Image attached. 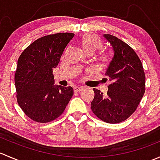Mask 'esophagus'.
Segmentation results:
<instances>
[{"instance_id": "1", "label": "esophagus", "mask_w": 160, "mask_h": 160, "mask_svg": "<svg viewBox=\"0 0 160 160\" xmlns=\"http://www.w3.org/2000/svg\"><path fill=\"white\" fill-rule=\"evenodd\" d=\"M83 87H81V86H76L74 87L73 88L74 91L75 92H80L81 91V90H83Z\"/></svg>"}]
</instances>
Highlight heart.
<instances>
[{
	"instance_id": "1",
	"label": "heart",
	"mask_w": 160,
	"mask_h": 160,
	"mask_svg": "<svg viewBox=\"0 0 160 160\" xmlns=\"http://www.w3.org/2000/svg\"><path fill=\"white\" fill-rule=\"evenodd\" d=\"M80 44L83 51L88 54H93L103 46L101 38L93 33H86L82 35L80 38ZM97 59L101 66H104L108 62V56L104 52L100 53L97 56Z\"/></svg>"
}]
</instances>
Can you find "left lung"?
I'll return each instance as SVG.
<instances>
[{
  "mask_svg": "<svg viewBox=\"0 0 160 160\" xmlns=\"http://www.w3.org/2000/svg\"><path fill=\"white\" fill-rule=\"evenodd\" d=\"M114 55L105 75L111 81L106 96L93 88L90 107L101 121L110 124L124 122L138 108L146 91V75L138 55L127 43L114 35H104Z\"/></svg>",
  "mask_w": 160,
  "mask_h": 160,
  "instance_id": "8db88e82",
  "label": "left lung"
}]
</instances>
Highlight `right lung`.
<instances>
[{
	"mask_svg": "<svg viewBox=\"0 0 160 160\" xmlns=\"http://www.w3.org/2000/svg\"><path fill=\"white\" fill-rule=\"evenodd\" d=\"M73 36L62 32L41 37L18 59L14 74L18 104L34 122L47 123L59 118L73 95L71 87L53 85L52 74Z\"/></svg>",
	"mask_w": 160,
	"mask_h": 160,
	"instance_id": "right-lung-1",
	"label": "right lung"
}]
</instances>
